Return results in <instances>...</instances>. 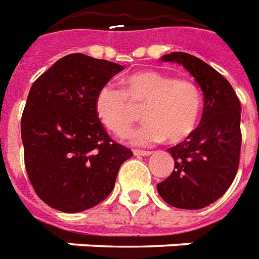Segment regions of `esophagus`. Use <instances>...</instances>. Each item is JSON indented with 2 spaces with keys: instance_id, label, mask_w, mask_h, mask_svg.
Wrapping results in <instances>:
<instances>
[{
  "instance_id": "obj_1",
  "label": "esophagus",
  "mask_w": 259,
  "mask_h": 259,
  "mask_svg": "<svg viewBox=\"0 0 259 259\" xmlns=\"http://www.w3.org/2000/svg\"><path fill=\"white\" fill-rule=\"evenodd\" d=\"M134 155L137 156H148L152 153V150H144V149H134Z\"/></svg>"
}]
</instances>
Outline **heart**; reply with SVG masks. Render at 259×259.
Listing matches in <instances>:
<instances>
[{"mask_svg":"<svg viewBox=\"0 0 259 259\" xmlns=\"http://www.w3.org/2000/svg\"><path fill=\"white\" fill-rule=\"evenodd\" d=\"M146 120L133 134L135 144H152L166 138L183 142L197 128L202 113V93L195 82L157 71H139L126 76L122 91L102 86L95 97V113L109 131L124 137L139 113Z\"/></svg>","mask_w":259,"mask_h":259,"instance_id":"1","label":"heart"}]
</instances>
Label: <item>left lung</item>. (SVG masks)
<instances>
[{"instance_id": "left-lung-1", "label": "left lung", "mask_w": 259, "mask_h": 259, "mask_svg": "<svg viewBox=\"0 0 259 259\" xmlns=\"http://www.w3.org/2000/svg\"><path fill=\"white\" fill-rule=\"evenodd\" d=\"M162 61L179 62L203 92L202 120L188 138L171 146L174 170L157 184L160 197L174 208L201 209L229 190L241 150V106L229 80L206 62L187 53H171Z\"/></svg>"}]
</instances>
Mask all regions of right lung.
<instances>
[{"label":"right lung","mask_w":259,"mask_h":259,"mask_svg":"<svg viewBox=\"0 0 259 259\" xmlns=\"http://www.w3.org/2000/svg\"><path fill=\"white\" fill-rule=\"evenodd\" d=\"M124 67L69 54L30 88L21 134L27 177L51 208L72 213L93 208L113 191L131 149L110 138L95 113V97Z\"/></svg>","instance_id":"1"}]
</instances>
